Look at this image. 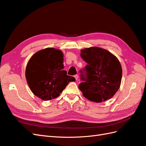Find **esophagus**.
<instances>
[{
  "label": "esophagus",
  "mask_w": 146,
  "mask_h": 146,
  "mask_svg": "<svg viewBox=\"0 0 146 146\" xmlns=\"http://www.w3.org/2000/svg\"><path fill=\"white\" fill-rule=\"evenodd\" d=\"M74 77H75V78H76V80H78V74H77V75H76V76H74Z\"/></svg>",
  "instance_id": "1"
}]
</instances>
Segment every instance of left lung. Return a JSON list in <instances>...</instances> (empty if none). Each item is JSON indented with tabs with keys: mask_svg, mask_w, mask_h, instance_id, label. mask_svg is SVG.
Instances as JSON below:
<instances>
[{
	"mask_svg": "<svg viewBox=\"0 0 146 146\" xmlns=\"http://www.w3.org/2000/svg\"><path fill=\"white\" fill-rule=\"evenodd\" d=\"M82 58L88 64L86 78L81 75L78 88L88 100L96 103L112 98L121 86L122 66L117 57L107 50L91 47L81 50Z\"/></svg>",
	"mask_w": 146,
	"mask_h": 146,
	"instance_id": "1",
	"label": "left lung"
}]
</instances>
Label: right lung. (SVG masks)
I'll use <instances>...</instances> for the list:
<instances>
[{"instance_id": "1", "label": "right lung", "mask_w": 146, "mask_h": 146, "mask_svg": "<svg viewBox=\"0 0 146 146\" xmlns=\"http://www.w3.org/2000/svg\"><path fill=\"white\" fill-rule=\"evenodd\" d=\"M63 53L53 47L40 50L31 57L25 69V78L34 95L43 100L58 97L74 77L63 70Z\"/></svg>"}]
</instances>
